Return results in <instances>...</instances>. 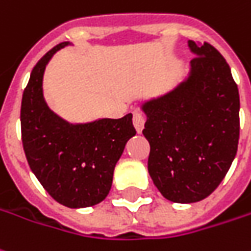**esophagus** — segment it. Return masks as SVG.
<instances>
[{
	"label": "esophagus",
	"instance_id": "obj_1",
	"mask_svg": "<svg viewBox=\"0 0 251 251\" xmlns=\"http://www.w3.org/2000/svg\"><path fill=\"white\" fill-rule=\"evenodd\" d=\"M144 124H146V117L141 114L140 111H134L133 112V125L136 127L137 132H141L143 127H144Z\"/></svg>",
	"mask_w": 251,
	"mask_h": 251
}]
</instances>
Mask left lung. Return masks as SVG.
<instances>
[{"instance_id": "left-lung-1", "label": "left lung", "mask_w": 251, "mask_h": 251, "mask_svg": "<svg viewBox=\"0 0 251 251\" xmlns=\"http://www.w3.org/2000/svg\"><path fill=\"white\" fill-rule=\"evenodd\" d=\"M195 57L175 89L143 103L150 143L148 173L168 201L194 203L226 177L238 151L239 90L210 44L188 41Z\"/></svg>"}]
</instances>
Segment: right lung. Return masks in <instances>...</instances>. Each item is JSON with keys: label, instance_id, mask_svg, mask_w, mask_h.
<instances>
[{"label": "right lung", "instance_id": "1", "mask_svg": "<svg viewBox=\"0 0 251 251\" xmlns=\"http://www.w3.org/2000/svg\"><path fill=\"white\" fill-rule=\"evenodd\" d=\"M56 45L32 68L22 99V141L30 169L56 202L71 209L100 203L111 190L117 162L136 134L132 114L88 124H68L44 99L42 79Z\"/></svg>", "mask_w": 251, "mask_h": 251}]
</instances>
